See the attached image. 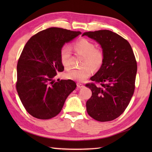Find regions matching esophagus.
Here are the masks:
<instances>
[{
  "mask_svg": "<svg viewBox=\"0 0 152 152\" xmlns=\"http://www.w3.org/2000/svg\"><path fill=\"white\" fill-rule=\"evenodd\" d=\"M77 87H78V88H82L84 87V86H83V84H82V83H77Z\"/></svg>",
  "mask_w": 152,
  "mask_h": 152,
  "instance_id": "34e87169",
  "label": "esophagus"
}]
</instances>
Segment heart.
Wrapping results in <instances>:
<instances>
[{
  "label": "heart",
  "instance_id": "obj_1",
  "mask_svg": "<svg viewBox=\"0 0 152 152\" xmlns=\"http://www.w3.org/2000/svg\"><path fill=\"white\" fill-rule=\"evenodd\" d=\"M73 48L76 53L84 57L82 60V64L84 66L80 69L71 70L65 74V78L83 82L91 74L92 69L96 70L102 66L104 61V55L102 50L96 48L94 43L85 38L74 44ZM71 56L72 52L69 48L64 47L61 50V62L64 69L67 70L71 68L70 61Z\"/></svg>",
  "mask_w": 152,
  "mask_h": 152
}]
</instances>
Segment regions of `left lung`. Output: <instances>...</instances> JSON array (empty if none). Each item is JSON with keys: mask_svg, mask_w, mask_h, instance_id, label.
Masks as SVG:
<instances>
[{"mask_svg": "<svg viewBox=\"0 0 152 152\" xmlns=\"http://www.w3.org/2000/svg\"><path fill=\"white\" fill-rule=\"evenodd\" d=\"M101 45L104 61L91 80L100 83H87L92 91L86 102L88 114L96 121L114 120L124 113L130 102L135 88L137 64L133 51L127 40L109 30L86 32Z\"/></svg>", "mask_w": 152, "mask_h": 152, "instance_id": "1", "label": "left lung"}]
</instances>
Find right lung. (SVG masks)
Wrapping results in <instances>:
<instances>
[{
    "mask_svg": "<svg viewBox=\"0 0 152 152\" xmlns=\"http://www.w3.org/2000/svg\"><path fill=\"white\" fill-rule=\"evenodd\" d=\"M81 34L51 27L34 34L25 44L18 62L16 89L24 108L33 117L49 119L56 116L76 89L73 80L56 82L54 78L64 70L60 59L63 45Z\"/></svg>",
    "mask_w": 152,
    "mask_h": 152,
    "instance_id": "1",
    "label": "right lung"
}]
</instances>
